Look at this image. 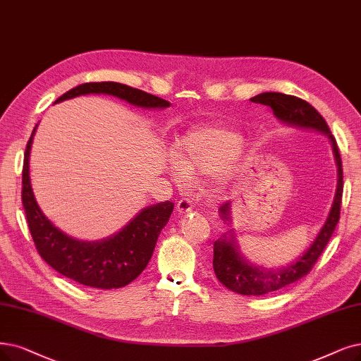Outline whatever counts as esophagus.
I'll list each match as a JSON object with an SVG mask.
<instances>
[{"label":"esophagus","mask_w":361,"mask_h":361,"mask_svg":"<svg viewBox=\"0 0 361 361\" xmlns=\"http://www.w3.org/2000/svg\"><path fill=\"white\" fill-rule=\"evenodd\" d=\"M176 209L179 213H190L192 210V201L188 198H182L178 201Z\"/></svg>","instance_id":"esophagus-1"}]
</instances>
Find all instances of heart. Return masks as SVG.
<instances>
[{
    "label": "heart",
    "instance_id": "1",
    "mask_svg": "<svg viewBox=\"0 0 361 361\" xmlns=\"http://www.w3.org/2000/svg\"><path fill=\"white\" fill-rule=\"evenodd\" d=\"M241 143V136L224 126L195 127L178 140L176 158L171 161L173 173L179 180L204 173L218 188H224L231 179Z\"/></svg>",
    "mask_w": 361,
    "mask_h": 361
}]
</instances>
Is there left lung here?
Wrapping results in <instances>:
<instances>
[{"instance_id":"obj_1","label":"left lung","mask_w":361,"mask_h":361,"mask_svg":"<svg viewBox=\"0 0 361 361\" xmlns=\"http://www.w3.org/2000/svg\"><path fill=\"white\" fill-rule=\"evenodd\" d=\"M255 104L267 105L272 109L276 117L292 127L307 128V130H315L326 135L334 148V155L338 166V186L336 194L334 198V204L329 212L327 219L322 226L319 235L311 243V246L302 253L295 262L287 267H281L277 269H267L262 267H255L249 264L246 259L238 252V246L234 237V229H229L224 238H219L213 244V269L218 280L240 295L247 296H261L271 292H276L283 287L289 286L312 269L317 259L320 257L327 243L334 234V231L339 222L341 214V203H342V191H343V173H342V160L336 145V139L331 135L326 120L322 117L320 112L314 106H311L307 100L299 99L296 96L267 92L261 93L250 99ZM221 218L224 222H231V206L225 203L219 207Z\"/></svg>"}]
</instances>
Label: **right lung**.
Listing matches in <instances>:
<instances>
[{
	"label": "right lung",
	"instance_id": "obj_1",
	"mask_svg": "<svg viewBox=\"0 0 361 361\" xmlns=\"http://www.w3.org/2000/svg\"><path fill=\"white\" fill-rule=\"evenodd\" d=\"M111 94L145 109H164L170 102L133 89L130 85L104 81L85 82L62 94L54 104L81 94ZM27 140L22 173V203L32 240L39 256L66 279L96 289H118L137 279L147 268L161 229L175 204L163 201L142 209L118 233L97 241H80L57 229L37 204L30 178V152L34 135Z\"/></svg>",
	"mask_w": 361,
	"mask_h": 361
}]
</instances>
